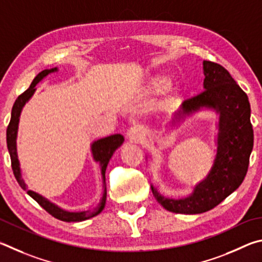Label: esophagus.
<instances>
[{"label": "esophagus", "instance_id": "34e87169", "mask_svg": "<svg viewBox=\"0 0 262 262\" xmlns=\"http://www.w3.org/2000/svg\"><path fill=\"white\" fill-rule=\"evenodd\" d=\"M127 136H128V138H130L131 140L139 143V141H141V140L144 139L145 134H144L143 128H141L138 125H135V126H132L130 130H128Z\"/></svg>", "mask_w": 262, "mask_h": 262}]
</instances>
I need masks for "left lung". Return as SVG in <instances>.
<instances>
[{
	"instance_id": "obj_1",
	"label": "left lung",
	"mask_w": 262,
	"mask_h": 262,
	"mask_svg": "<svg viewBox=\"0 0 262 262\" xmlns=\"http://www.w3.org/2000/svg\"><path fill=\"white\" fill-rule=\"evenodd\" d=\"M204 91L185 100L176 119L200 108H214L220 113L217 153L206 180L185 199L164 198L152 186L158 203L169 212L200 214L208 212L236 191L244 181L253 148L249 98L227 69L204 61Z\"/></svg>"
}]
</instances>
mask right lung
I'll return each mask as SVG.
<instances>
[{
	"label": "right lung",
	"instance_id": "obj_1",
	"mask_svg": "<svg viewBox=\"0 0 262 262\" xmlns=\"http://www.w3.org/2000/svg\"><path fill=\"white\" fill-rule=\"evenodd\" d=\"M56 70L57 68H54V69H50V70H43L40 73H38L33 79V81H32V84L30 85L29 89L16 99L11 110L10 123H9V125L7 127V145H8V150L11 159V167H12L13 175H15L18 184L20 185L21 189L26 190L27 194L31 195L32 198H33L36 203H38L41 207L46 210V212H48L50 215H52V216L61 220V221H64V222H79V221H85V220L93 217L103 210L104 205H105V199H107V185H105V182H104L105 169H107L109 160L112 158V155L114 154L115 150H116L119 146L123 144L124 138L121 135H113V136L105 137V138L96 140L94 141L93 145H92V153H93V158L95 161H99L101 164V171H102V177H103V183H104L103 193L100 199V204L92 210H86V212H78V213L67 212V210H63L59 207H57L56 205L52 204L49 200L43 198V196H41L40 194L26 189L25 183L21 178L19 161H18V158H17V148H16V138H17L18 122H19L20 112L23 107H24V104L30 100L31 96L33 95L35 91V85L38 84L41 79H43L46 76L49 75L50 72H54Z\"/></svg>",
	"mask_w": 262,
	"mask_h": 262
}]
</instances>
